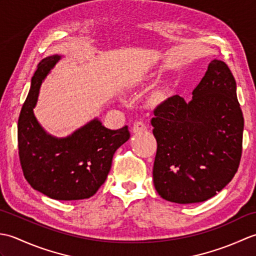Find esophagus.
Here are the masks:
<instances>
[{
    "mask_svg": "<svg viewBox=\"0 0 256 256\" xmlns=\"http://www.w3.org/2000/svg\"><path fill=\"white\" fill-rule=\"evenodd\" d=\"M146 128H148V126H146L145 122L144 121H140V120H138V121H135L134 124H133V132L134 133L144 132Z\"/></svg>",
    "mask_w": 256,
    "mask_h": 256,
    "instance_id": "1",
    "label": "esophagus"
}]
</instances>
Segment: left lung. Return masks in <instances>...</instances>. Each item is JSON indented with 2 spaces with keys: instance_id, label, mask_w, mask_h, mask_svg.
Listing matches in <instances>:
<instances>
[{
  "instance_id": "1",
  "label": "left lung",
  "mask_w": 256,
  "mask_h": 256,
  "mask_svg": "<svg viewBox=\"0 0 256 256\" xmlns=\"http://www.w3.org/2000/svg\"><path fill=\"white\" fill-rule=\"evenodd\" d=\"M154 186L162 198L197 204L221 192L242 156L244 118L228 64L212 60L186 102L178 94L154 108Z\"/></svg>"
}]
</instances>
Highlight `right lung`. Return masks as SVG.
I'll list each match as a JSON object with an SVG mask.
<instances>
[{
	"mask_svg": "<svg viewBox=\"0 0 256 256\" xmlns=\"http://www.w3.org/2000/svg\"><path fill=\"white\" fill-rule=\"evenodd\" d=\"M59 59L58 55L42 59L32 78L18 124L20 162L25 179L40 192L56 200H81L104 184L114 153L131 134L128 125L114 131L96 118L66 138L42 128L32 108L42 81Z\"/></svg>",
	"mask_w": 256,
	"mask_h": 256,
	"instance_id": "1",
	"label": "right lung"
}]
</instances>
